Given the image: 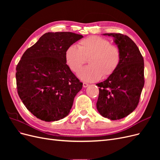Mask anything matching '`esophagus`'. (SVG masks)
<instances>
[{
  "instance_id": "34e87169",
  "label": "esophagus",
  "mask_w": 160,
  "mask_h": 160,
  "mask_svg": "<svg viewBox=\"0 0 160 160\" xmlns=\"http://www.w3.org/2000/svg\"><path fill=\"white\" fill-rule=\"evenodd\" d=\"M89 85L88 83H86V82H83V88H87V87H88Z\"/></svg>"
}]
</instances>
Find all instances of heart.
<instances>
[{
	"instance_id": "obj_1",
	"label": "heart",
	"mask_w": 160,
	"mask_h": 160,
	"mask_svg": "<svg viewBox=\"0 0 160 160\" xmlns=\"http://www.w3.org/2000/svg\"><path fill=\"white\" fill-rule=\"evenodd\" d=\"M65 61L70 69L78 72L88 59L89 65L79 72L80 78L86 81L93 82L101 77L107 78L118 69L122 59L119 48L111 45L109 40L98 36H91L81 39L77 47L71 45L65 53Z\"/></svg>"
}]
</instances>
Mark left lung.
Returning a JSON list of instances; mask_svg holds the SVG:
<instances>
[{"mask_svg": "<svg viewBox=\"0 0 160 160\" xmlns=\"http://www.w3.org/2000/svg\"><path fill=\"white\" fill-rule=\"evenodd\" d=\"M112 36L122 53L118 69L99 87L97 109L104 118L117 120L135 109L144 86L143 58L135 43L121 33H105Z\"/></svg>", "mask_w": 160, "mask_h": 160, "instance_id": "1", "label": "left lung"}]
</instances>
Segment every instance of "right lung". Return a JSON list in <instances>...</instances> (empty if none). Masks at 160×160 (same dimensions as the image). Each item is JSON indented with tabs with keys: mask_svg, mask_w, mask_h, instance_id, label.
I'll use <instances>...</instances> for the list:
<instances>
[{
	"mask_svg": "<svg viewBox=\"0 0 160 160\" xmlns=\"http://www.w3.org/2000/svg\"><path fill=\"white\" fill-rule=\"evenodd\" d=\"M81 38L71 32H47L26 50L17 64L18 96L38 119L54 122L69 114L83 83L66 64L65 53Z\"/></svg>",
	"mask_w": 160,
	"mask_h": 160,
	"instance_id": "right-lung-1",
	"label": "right lung"
}]
</instances>
